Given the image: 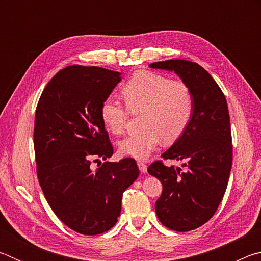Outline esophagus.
I'll return each instance as SVG.
<instances>
[{"instance_id":"1","label":"esophagus","mask_w":261,"mask_h":261,"mask_svg":"<svg viewBox=\"0 0 261 261\" xmlns=\"http://www.w3.org/2000/svg\"><path fill=\"white\" fill-rule=\"evenodd\" d=\"M137 165H138V168H139V170L141 171V173H146V171H147L146 163H144L143 161H138V162H137Z\"/></svg>"}]
</instances>
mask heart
I'll return each mask as SVG.
<instances>
[{"mask_svg":"<svg viewBox=\"0 0 261 261\" xmlns=\"http://www.w3.org/2000/svg\"><path fill=\"white\" fill-rule=\"evenodd\" d=\"M122 98L131 113L143 112L140 115L143 129L118 143L122 155L137 160L151 155L161 139L167 143L177 139L193 115L194 96L191 87L182 81H170L155 72L135 73L123 86ZM127 109L117 99L103 100L100 116L106 129L113 135L123 134Z\"/></svg>","mask_w":261,"mask_h":261,"instance_id":"b5f03b06","label":"heart"}]
</instances>
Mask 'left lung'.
Wrapping results in <instances>:
<instances>
[{"label": "left lung", "instance_id": "obj_1", "mask_svg": "<svg viewBox=\"0 0 261 261\" xmlns=\"http://www.w3.org/2000/svg\"><path fill=\"white\" fill-rule=\"evenodd\" d=\"M149 67L174 71L193 92L191 121L161 155L165 160L184 161L185 169L167 167L161 160L147 169L162 183L155 202L160 222L171 230L190 231L214 215L228 185L232 144L227 100L211 74L194 62L168 60Z\"/></svg>", "mask_w": 261, "mask_h": 261}]
</instances>
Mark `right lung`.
<instances>
[{
	"label": "right lung",
	"instance_id": "obj_1",
	"mask_svg": "<svg viewBox=\"0 0 261 261\" xmlns=\"http://www.w3.org/2000/svg\"><path fill=\"white\" fill-rule=\"evenodd\" d=\"M120 82L117 71L70 65L47 84L35 110L39 183L57 218L83 235L114 227L123 192L139 175L131 158L91 168L92 160H106L114 153L100 108Z\"/></svg>",
	"mask_w": 261,
	"mask_h": 261
}]
</instances>
